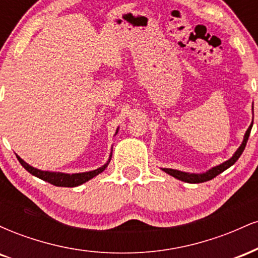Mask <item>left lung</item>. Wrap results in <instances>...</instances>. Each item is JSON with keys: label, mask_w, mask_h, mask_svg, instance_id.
I'll use <instances>...</instances> for the list:
<instances>
[{"label": "left lung", "mask_w": 258, "mask_h": 258, "mask_svg": "<svg viewBox=\"0 0 258 258\" xmlns=\"http://www.w3.org/2000/svg\"><path fill=\"white\" fill-rule=\"evenodd\" d=\"M252 123L251 122V125L248 126L247 131L245 132L244 135V139H242V143L240 144V147L236 149V152L233 154V156L230 159H228L227 161L222 162V164L217 165V166H214L211 167L210 170H207L206 172H203V173H190V172H184V171H179V170H173V168H161L164 172H166L167 174H170V176L174 177V178L182 180V182H186V183H203V182H206V180H210L212 178H215L216 176H218V174L223 172V171H226L227 168H229L232 165H234L236 162V160L240 158V155L244 152L245 147H246V143H247V139H248V136H250V132H251V128H252Z\"/></svg>", "instance_id": "left-lung-1"}]
</instances>
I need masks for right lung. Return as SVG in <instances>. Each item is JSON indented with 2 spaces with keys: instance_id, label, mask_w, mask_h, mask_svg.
Returning a JSON list of instances; mask_svg holds the SVG:
<instances>
[{
  "instance_id": "add662e5",
  "label": "right lung",
  "mask_w": 258,
  "mask_h": 258,
  "mask_svg": "<svg viewBox=\"0 0 258 258\" xmlns=\"http://www.w3.org/2000/svg\"><path fill=\"white\" fill-rule=\"evenodd\" d=\"M117 131H119V127H117L116 135ZM18 160L19 162L22 164V166L25 168L28 172H30L32 176L37 177V178L46 180V182L51 183L53 185H57V186H78L84 184V183L88 182V180L96 177L97 174L102 173L103 171L108 167L109 162L111 160V153L110 156H109L108 161L105 162L103 166H100L96 170H92V171H87V172H80V173H64V172H53V171H42V170H38L36 167H32L31 165H29L28 162H25L20 156L17 155Z\"/></svg>"
}]
</instances>
